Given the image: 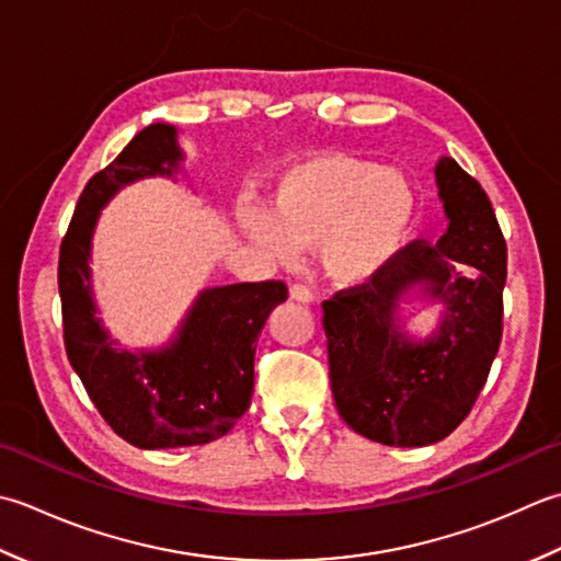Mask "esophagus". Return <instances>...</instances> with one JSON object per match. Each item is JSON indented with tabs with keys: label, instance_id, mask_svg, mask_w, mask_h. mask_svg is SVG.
Instances as JSON below:
<instances>
[{
	"label": "esophagus",
	"instance_id": "esophagus-1",
	"mask_svg": "<svg viewBox=\"0 0 561 561\" xmlns=\"http://www.w3.org/2000/svg\"><path fill=\"white\" fill-rule=\"evenodd\" d=\"M290 297L293 300H297V302H312V290L307 288V285H302V283H293L290 285Z\"/></svg>",
	"mask_w": 561,
	"mask_h": 561
}]
</instances>
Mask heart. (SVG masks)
Returning <instances> with one entry per match:
<instances>
[{
    "label": "heart",
    "instance_id": "obj_1",
    "mask_svg": "<svg viewBox=\"0 0 561 561\" xmlns=\"http://www.w3.org/2000/svg\"><path fill=\"white\" fill-rule=\"evenodd\" d=\"M242 230L273 259L322 247L327 271L341 283H363L387 268L409 242L416 193L394 169L373 159L327 152L283 171L266 215L239 208Z\"/></svg>",
    "mask_w": 561,
    "mask_h": 561
}]
</instances>
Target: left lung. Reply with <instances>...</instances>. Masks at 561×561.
Instances as JSON below:
<instances>
[{
    "instance_id": "obj_1",
    "label": "left lung",
    "mask_w": 561,
    "mask_h": 561,
    "mask_svg": "<svg viewBox=\"0 0 561 561\" xmlns=\"http://www.w3.org/2000/svg\"><path fill=\"white\" fill-rule=\"evenodd\" d=\"M450 227L440 242H409L390 266L322 302L329 380L341 419L382 445L438 443L470 414L504 334L506 239L474 176L443 157L436 167ZM477 267L479 277H470ZM421 282L446 305L439 334L409 345L391 314Z\"/></svg>"
}]
</instances>
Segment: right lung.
<instances>
[{"label": "right lung", "mask_w": 561, "mask_h": 561, "mask_svg": "<svg viewBox=\"0 0 561 561\" xmlns=\"http://www.w3.org/2000/svg\"><path fill=\"white\" fill-rule=\"evenodd\" d=\"M171 125H147L113 162L87 181L57 261L62 339L91 402L123 440L145 450L205 445L244 416L254 394L259 331L288 300L283 280L205 290L167 351L111 346L91 302L89 247L99 210L135 179L171 174L181 152Z\"/></svg>", "instance_id": "right-lung-1"}]
</instances>
